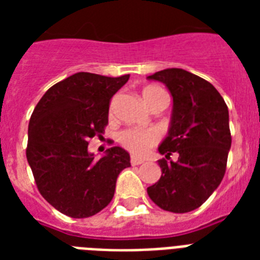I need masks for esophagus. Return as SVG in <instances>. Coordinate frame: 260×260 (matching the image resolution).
<instances>
[{
	"label": "esophagus",
	"mask_w": 260,
	"mask_h": 260,
	"mask_svg": "<svg viewBox=\"0 0 260 260\" xmlns=\"http://www.w3.org/2000/svg\"><path fill=\"white\" fill-rule=\"evenodd\" d=\"M131 163H132L134 166H138V165H142V163H144V159L138 158V156L132 155V156H131Z\"/></svg>",
	"instance_id": "34e87169"
}]
</instances>
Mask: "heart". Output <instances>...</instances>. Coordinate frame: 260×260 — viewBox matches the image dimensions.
Returning a JSON list of instances; mask_svg holds the SVG:
<instances>
[{
    "label": "heart",
    "mask_w": 260,
    "mask_h": 260,
    "mask_svg": "<svg viewBox=\"0 0 260 260\" xmlns=\"http://www.w3.org/2000/svg\"><path fill=\"white\" fill-rule=\"evenodd\" d=\"M158 97H167L165 90L156 86H148L143 90V100L147 106ZM118 142L126 150L136 155H144L159 142V134L155 129H124L118 135Z\"/></svg>",
    "instance_id": "1"
}]
</instances>
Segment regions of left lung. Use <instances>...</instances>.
Instances as JSON below:
<instances>
[{
	"label": "left lung",
	"mask_w": 260,
	"mask_h": 260,
	"mask_svg": "<svg viewBox=\"0 0 260 260\" xmlns=\"http://www.w3.org/2000/svg\"><path fill=\"white\" fill-rule=\"evenodd\" d=\"M165 83L173 95V116L159 146L162 175L147 187L152 201L173 213L197 209L221 183L231 138L224 98L201 77L182 69H166L147 77ZM177 158L171 159V155Z\"/></svg>",
	"instance_id": "8db88e82"
}]
</instances>
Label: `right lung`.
<instances>
[{"label": "right lung", "mask_w": 260, "mask_h": 260, "mask_svg": "<svg viewBox=\"0 0 260 260\" xmlns=\"http://www.w3.org/2000/svg\"><path fill=\"white\" fill-rule=\"evenodd\" d=\"M129 79L77 73L47 90L28 125L26 159L39 191L60 213L94 216L114 196L118 174L131 166L121 147L101 159L87 151L89 140L108 125L110 98Z\"/></svg>", "instance_id": "add662e5"}]
</instances>
